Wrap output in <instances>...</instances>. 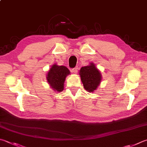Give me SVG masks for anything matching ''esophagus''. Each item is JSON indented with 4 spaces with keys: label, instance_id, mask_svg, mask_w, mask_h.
I'll use <instances>...</instances> for the list:
<instances>
[{
    "label": "esophagus",
    "instance_id": "34e87169",
    "mask_svg": "<svg viewBox=\"0 0 147 147\" xmlns=\"http://www.w3.org/2000/svg\"><path fill=\"white\" fill-rule=\"evenodd\" d=\"M78 67H77V66H76V67L75 68H72V70H71V71H72L73 73H74V74H77V71H78Z\"/></svg>",
    "mask_w": 147,
    "mask_h": 147
}]
</instances>
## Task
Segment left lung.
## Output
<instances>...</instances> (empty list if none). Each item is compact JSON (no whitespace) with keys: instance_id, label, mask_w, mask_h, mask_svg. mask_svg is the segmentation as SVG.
<instances>
[{"instance_id":"left-lung-1","label":"left lung","mask_w":147,"mask_h":147,"mask_svg":"<svg viewBox=\"0 0 147 147\" xmlns=\"http://www.w3.org/2000/svg\"><path fill=\"white\" fill-rule=\"evenodd\" d=\"M79 75L84 89L89 92H93L97 88L102 79L100 72L93 63L82 67Z\"/></svg>"}]
</instances>
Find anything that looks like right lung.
<instances>
[{
    "instance_id": "1",
    "label": "right lung",
    "mask_w": 147,
    "mask_h": 147,
    "mask_svg": "<svg viewBox=\"0 0 147 147\" xmlns=\"http://www.w3.org/2000/svg\"><path fill=\"white\" fill-rule=\"evenodd\" d=\"M70 73L66 66L54 65L49 71L47 79L54 91H62L64 89L66 77Z\"/></svg>"
}]
</instances>
